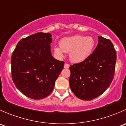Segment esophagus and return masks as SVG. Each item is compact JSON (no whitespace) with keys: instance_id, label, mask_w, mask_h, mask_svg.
I'll return each mask as SVG.
<instances>
[{"instance_id":"1","label":"esophagus","mask_w":126,"mask_h":126,"mask_svg":"<svg viewBox=\"0 0 126 126\" xmlns=\"http://www.w3.org/2000/svg\"><path fill=\"white\" fill-rule=\"evenodd\" d=\"M64 68H65V69H68V68H69V64H68V63H65L64 65Z\"/></svg>"}]
</instances>
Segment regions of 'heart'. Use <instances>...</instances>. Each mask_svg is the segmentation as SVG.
Returning a JSON list of instances; mask_svg holds the SVG:
<instances>
[{"mask_svg": "<svg viewBox=\"0 0 126 126\" xmlns=\"http://www.w3.org/2000/svg\"><path fill=\"white\" fill-rule=\"evenodd\" d=\"M95 44L96 42L93 37L78 35L61 39V48L55 47L54 50L60 57H63V52L69 53V58L72 62L80 63L90 57Z\"/></svg>", "mask_w": 126, "mask_h": 126, "instance_id": "1", "label": "heart"}]
</instances>
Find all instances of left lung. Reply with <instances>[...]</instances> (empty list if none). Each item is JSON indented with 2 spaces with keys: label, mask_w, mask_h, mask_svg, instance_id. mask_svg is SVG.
Instances as JSON below:
<instances>
[{
  "label": "left lung",
  "mask_w": 126,
  "mask_h": 126,
  "mask_svg": "<svg viewBox=\"0 0 126 126\" xmlns=\"http://www.w3.org/2000/svg\"><path fill=\"white\" fill-rule=\"evenodd\" d=\"M97 47L83 62L69 67V85L78 98L90 101L109 87L115 75L116 53L111 41L98 36Z\"/></svg>",
  "instance_id": "8db88e82"
}]
</instances>
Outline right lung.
Returning <instances> with one entry per match:
<instances>
[{
    "instance_id": "add662e5",
    "label": "right lung",
    "mask_w": 126,
    "mask_h": 126,
    "mask_svg": "<svg viewBox=\"0 0 126 126\" xmlns=\"http://www.w3.org/2000/svg\"><path fill=\"white\" fill-rule=\"evenodd\" d=\"M52 35L39 32L21 39L11 59V76L16 88L27 97L41 99L54 90L64 63L52 57Z\"/></svg>"
}]
</instances>
